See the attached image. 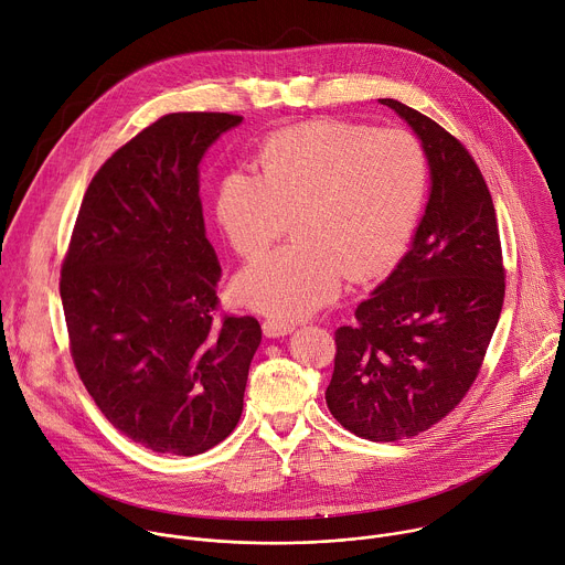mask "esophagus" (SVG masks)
Listing matches in <instances>:
<instances>
[{
  "mask_svg": "<svg viewBox=\"0 0 565 565\" xmlns=\"http://www.w3.org/2000/svg\"><path fill=\"white\" fill-rule=\"evenodd\" d=\"M292 331H295V324H290V321H281V319H275V317L264 321V335L266 338H284Z\"/></svg>",
  "mask_w": 565,
  "mask_h": 565,
  "instance_id": "obj_1",
  "label": "esophagus"
}]
</instances>
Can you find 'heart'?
I'll return each mask as SVG.
<instances>
[{
	"label": "heart",
	"mask_w": 565,
	"mask_h": 565,
	"mask_svg": "<svg viewBox=\"0 0 565 565\" xmlns=\"http://www.w3.org/2000/svg\"><path fill=\"white\" fill-rule=\"evenodd\" d=\"M257 163L259 174L232 170L221 179L216 218L246 259L270 248L292 221L295 244L234 281L241 303L281 321L331 301L344 275L364 281L391 268L427 199V153L399 127L308 120L270 134Z\"/></svg>",
	"instance_id": "b5f03b06"
}]
</instances>
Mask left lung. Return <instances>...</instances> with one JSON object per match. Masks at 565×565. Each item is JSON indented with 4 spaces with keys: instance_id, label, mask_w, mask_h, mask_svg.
<instances>
[{
    "instance_id": "left-lung-1",
    "label": "left lung",
    "mask_w": 565,
    "mask_h": 565,
    "mask_svg": "<svg viewBox=\"0 0 565 565\" xmlns=\"http://www.w3.org/2000/svg\"><path fill=\"white\" fill-rule=\"evenodd\" d=\"M420 136L431 194L414 246L335 331L333 418L373 443L414 438L471 388L499 324L505 266L492 194L465 145L384 98Z\"/></svg>"
}]
</instances>
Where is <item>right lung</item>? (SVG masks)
Instances as JSON below:
<instances>
[{
	"label": "right lung",
	"mask_w": 565,
	"mask_h": 565,
	"mask_svg": "<svg viewBox=\"0 0 565 565\" xmlns=\"http://www.w3.org/2000/svg\"><path fill=\"white\" fill-rule=\"evenodd\" d=\"M241 116L158 118L92 179L60 270L68 351L105 418L136 445L196 456L244 412L262 342L250 315L221 312L199 163Z\"/></svg>",
	"instance_id": "obj_1"
}]
</instances>
